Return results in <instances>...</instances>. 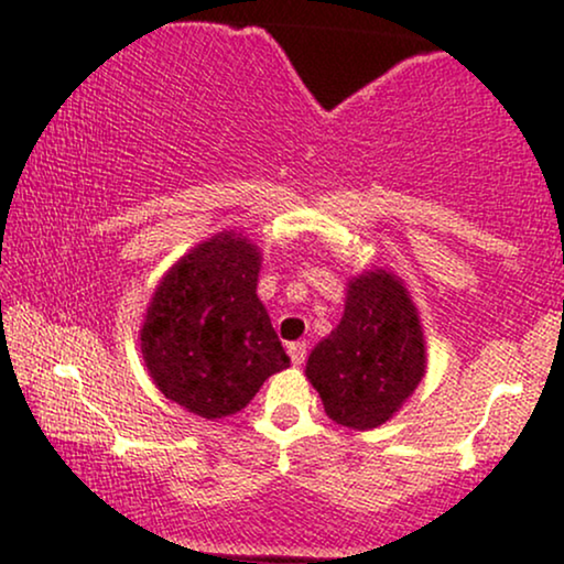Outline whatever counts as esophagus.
<instances>
[{
	"label": "esophagus",
	"mask_w": 564,
	"mask_h": 564,
	"mask_svg": "<svg viewBox=\"0 0 564 564\" xmlns=\"http://www.w3.org/2000/svg\"><path fill=\"white\" fill-rule=\"evenodd\" d=\"M289 356L294 360V366H302L306 360V343L299 340V343H291L289 345Z\"/></svg>",
	"instance_id": "34e87169"
}]
</instances>
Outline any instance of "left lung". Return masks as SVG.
Wrapping results in <instances>:
<instances>
[{
    "label": "left lung",
    "instance_id": "8db88e82",
    "mask_svg": "<svg viewBox=\"0 0 564 564\" xmlns=\"http://www.w3.org/2000/svg\"><path fill=\"white\" fill-rule=\"evenodd\" d=\"M423 373V333L408 291L384 270L358 275L343 322L306 360L327 417L350 431L387 423Z\"/></svg>",
    "mask_w": 564,
    "mask_h": 564
}]
</instances>
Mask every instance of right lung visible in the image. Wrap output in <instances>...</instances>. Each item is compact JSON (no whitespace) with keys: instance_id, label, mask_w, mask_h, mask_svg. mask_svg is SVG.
I'll return each instance as SVG.
<instances>
[{"instance_id":"1","label":"right lung","mask_w":564,"mask_h":564,"mask_svg":"<svg viewBox=\"0 0 564 564\" xmlns=\"http://www.w3.org/2000/svg\"><path fill=\"white\" fill-rule=\"evenodd\" d=\"M260 252L219 235L185 254L154 291L141 352L167 400L206 420L245 410L291 358L258 294Z\"/></svg>"}]
</instances>
